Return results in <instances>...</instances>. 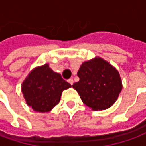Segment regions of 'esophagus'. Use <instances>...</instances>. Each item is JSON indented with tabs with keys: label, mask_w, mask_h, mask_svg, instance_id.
Here are the masks:
<instances>
[{
	"label": "esophagus",
	"mask_w": 146,
	"mask_h": 146,
	"mask_svg": "<svg viewBox=\"0 0 146 146\" xmlns=\"http://www.w3.org/2000/svg\"><path fill=\"white\" fill-rule=\"evenodd\" d=\"M68 82L69 83L71 84V85H73V82H74V81H73V79H72V78H69L68 80Z\"/></svg>",
	"instance_id": "esophagus-1"
}]
</instances>
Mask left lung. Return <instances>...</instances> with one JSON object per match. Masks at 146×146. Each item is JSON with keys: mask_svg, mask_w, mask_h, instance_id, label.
Returning <instances> with one entry per match:
<instances>
[{"mask_svg": "<svg viewBox=\"0 0 146 146\" xmlns=\"http://www.w3.org/2000/svg\"><path fill=\"white\" fill-rule=\"evenodd\" d=\"M77 75L79 81L72 87L92 110H104L111 107L122 90V81L117 70L100 57L82 63Z\"/></svg>", "mask_w": 146, "mask_h": 146, "instance_id": "1", "label": "left lung"}]
</instances>
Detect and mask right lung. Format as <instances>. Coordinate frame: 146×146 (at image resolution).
<instances>
[{
    "mask_svg": "<svg viewBox=\"0 0 146 146\" xmlns=\"http://www.w3.org/2000/svg\"><path fill=\"white\" fill-rule=\"evenodd\" d=\"M70 87L60 74L45 64L29 73L22 84V92L29 107L36 112L47 113L59 104L62 92Z\"/></svg>",
    "mask_w": 146,
    "mask_h": 146,
    "instance_id": "1",
    "label": "right lung"
}]
</instances>
